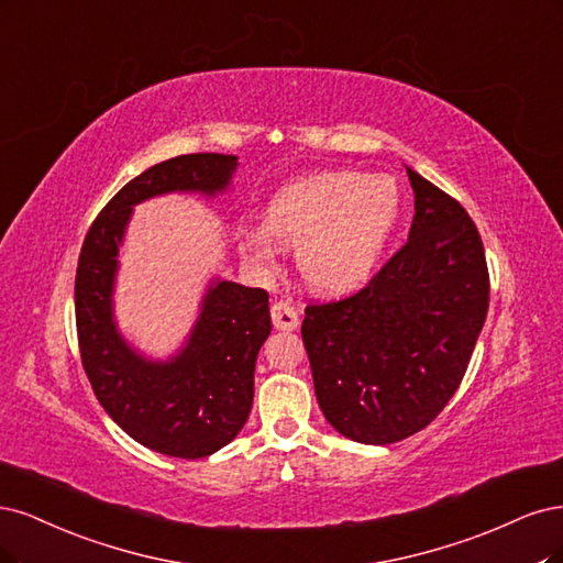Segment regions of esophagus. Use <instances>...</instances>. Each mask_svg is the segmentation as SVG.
Here are the masks:
<instances>
[{
  "mask_svg": "<svg viewBox=\"0 0 563 563\" xmlns=\"http://www.w3.org/2000/svg\"><path fill=\"white\" fill-rule=\"evenodd\" d=\"M271 320H274L276 330H297L299 328V313L297 308L289 301H276L271 306Z\"/></svg>",
  "mask_w": 563,
  "mask_h": 563,
  "instance_id": "obj_1",
  "label": "esophagus"
}]
</instances>
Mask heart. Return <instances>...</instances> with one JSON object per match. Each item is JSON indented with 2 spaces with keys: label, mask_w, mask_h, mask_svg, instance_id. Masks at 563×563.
Listing matches in <instances>:
<instances>
[{
  "label": "heart",
  "mask_w": 563,
  "mask_h": 563,
  "mask_svg": "<svg viewBox=\"0 0 563 563\" xmlns=\"http://www.w3.org/2000/svg\"><path fill=\"white\" fill-rule=\"evenodd\" d=\"M402 198L388 177L334 170L306 177L274 196L266 229H241L245 255L271 268L276 239L299 247V268L320 292L341 295L365 283L400 217Z\"/></svg>",
  "instance_id": "heart-1"
}]
</instances>
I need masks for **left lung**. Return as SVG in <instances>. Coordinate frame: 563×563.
Listing matches in <instances>:
<instances>
[{
  "label": "left lung",
  "instance_id": "obj_1",
  "mask_svg": "<svg viewBox=\"0 0 563 563\" xmlns=\"http://www.w3.org/2000/svg\"><path fill=\"white\" fill-rule=\"evenodd\" d=\"M407 175L416 198L409 241L355 295L308 303L301 322L324 419L362 444L400 442L438 419L488 311L475 222L456 198Z\"/></svg>",
  "mask_w": 563,
  "mask_h": 563
}]
</instances>
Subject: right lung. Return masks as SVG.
Wrapping results in <instances>:
<instances>
[{"instance_id": "add662e5", "label": "right lung", "mask_w": 563, "mask_h": 563, "mask_svg": "<svg viewBox=\"0 0 563 563\" xmlns=\"http://www.w3.org/2000/svg\"><path fill=\"white\" fill-rule=\"evenodd\" d=\"M239 166L229 154H185L147 168L119 189L90 224L75 278L84 372L102 409L135 442L175 459H203L245 426L255 362L271 332L268 292L217 280L189 343L170 362L129 349L112 320L117 252L135 203L168 191L217 194Z\"/></svg>"}]
</instances>
